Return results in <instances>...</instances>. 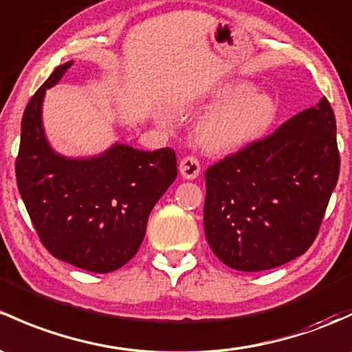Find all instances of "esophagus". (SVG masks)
<instances>
[{
    "label": "esophagus",
    "mask_w": 352,
    "mask_h": 352,
    "mask_svg": "<svg viewBox=\"0 0 352 352\" xmlns=\"http://www.w3.org/2000/svg\"><path fill=\"white\" fill-rule=\"evenodd\" d=\"M179 170H180V175H182L184 179L194 180V179H197L199 173H201V164H199L197 158L192 157V155H188V157L180 160Z\"/></svg>",
    "instance_id": "obj_1"
}]
</instances>
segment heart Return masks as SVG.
Here are the masks:
<instances>
[{
    "instance_id": "1",
    "label": "heart",
    "mask_w": 352,
    "mask_h": 352,
    "mask_svg": "<svg viewBox=\"0 0 352 352\" xmlns=\"http://www.w3.org/2000/svg\"><path fill=\"white\" fill-rule=\"evenodd\" d=\"M210 106L197 124V142L212 153L241 150L268 131L278 113L275 98L246 80H234L210 94Z\"/></svg>"
}]
</instances>
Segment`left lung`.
<instances>
[{
	"label": "left lung",
	"instance_id": "1",
	"mask_svg": "<svg viewBox=\"0 0 352 352\" xmlns=\"http://www.w3.org/2000/svg\"><path fill=\"white\" fill-rule=\"evenodd\" d=\"M339 166L334 111L322 98L207 168L210 250L239 272H263L298 258L319 232Z\"/></svg>",
	"mask_w": 352,
	"mask_h": 352
}]
</instances>
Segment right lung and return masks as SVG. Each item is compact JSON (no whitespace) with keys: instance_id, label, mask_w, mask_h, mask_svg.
Instances as JSON below:
<instances>
[{"instance_id":"right-lung-1","label":"right lung","mask_w":352,"mask_h":352,"mask_svg":"<svg viewBox=\"0 0 352 352\" xmlns=\"http://www.w3.org/2000/svg\"><path fill=\"white\" fill-rule=\"evenodd\" d=\"M72 64L58 65L27 104L16 184L50 254L86 272L109 273L138 251L151 209L175 180L177 158L172 148L143 151L123 143L91 158L57 153L43 131L42 104Z\"/></svg>"}]
</instances>
